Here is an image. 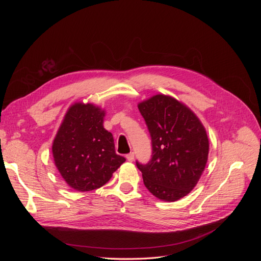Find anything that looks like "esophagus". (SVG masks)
<instances>
[{
    "label": "esophagus",
    "instance_id": "obj_1",
    "mask_svg": "<svg viewBox=\"0 0 261 261\" xmlns=\"http://www.w3.org/2000/svg\"><path fill=\"white\" fill-rule=\"evenodd\" d=\"M126 159H127V161H129V162H133V160H134V152H130V153H128L127 155H126Z\"/></svg>",
    "mask_w": 261,
    "mask_h": 261
}]
</instances>
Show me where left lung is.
Masks as SVG:
<instances>
[{
  "mask_svg": "<svg viewBox=\"0 0 261 261\" xmlns=\"http://www.w3.org/2000/svg\"><path fill=\"white\" fill-rule=\"evenodd\" d=\"M138 109L152 144L150 161L136 162L144 184L156 198L176 201L193 191L206 168V129L191 109L165 94L140 102Z\"/></svg>",
  "mask_w": 261,
  "mask_h": 261,
  "instance_id": "8db88e82",
  "label": "left lung"
}]
</instances>
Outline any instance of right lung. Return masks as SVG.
Listing matches in <instances>:
<instances>
[{"instance_id":"obj_1","label":"right lung","mask_w":261,"mask_h":261,"mask_svg":"<svg viewBox=\"0 0 261 261\" xmlns=\"http://www.w3.org/2000/svg\"><path fill=\"white\" fill-rule=\"evenodd\" d=\"M105 110L91 103L70 106L52 145L55 167L69 187L89 192L108 183L125 162L103 127Z\"/></svg>"}]
</instances>
